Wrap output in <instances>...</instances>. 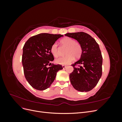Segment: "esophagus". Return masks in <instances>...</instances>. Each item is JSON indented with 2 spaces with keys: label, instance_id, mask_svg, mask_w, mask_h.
Returning <instances> with one entry per match:
<instances>
[{
  "label": "esophagus",
  "instance_id": "esophagus-1",
  "mask_svg": "<svg viewBox=\"0 0 122 122\" xmlns=\"http://www.w3.org/2000/svg\"><path fill=\"white\" fill-rule=\"evenodd\" d=\"M62 68H63V69H65L66 67H67V66H65V65H62Z\"/></svg>",
  "mask_w": 122,
  "mask_h": 122
}]
</instances>
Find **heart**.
Returning <instances> with one entry per match:
<instances>
[{"instance_id": "obj_1", "label": "heart", "mask_w": 122, "mask_h": 122, "mask_svg": "<svg viewBox=\"0 0 122 122\" xmlns=\"http://www.w3.org/2000/svg\"><path fill=\"white\" fill-rule=\"evenodd\" d=\"M61 43L62 46L67 47L65 56L57 58L55 62L57 64L66 65L72 62L74 60V57L78 58L81 57L82 53V46L75 41L69 37H66L61 41ZM51 53L54 57L58 56V50L57 43H55L51 46L50 49Z\"/></svg>"}]
</instances>
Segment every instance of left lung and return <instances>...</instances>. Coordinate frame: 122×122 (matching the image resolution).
I'll use <instances>...</instances> for the list:
<instances>
[{"mask_svg":"<svg viewBox=\"0 0 122 122\" xmlns=\"http://www.w3.org/2000/svg\"><path fill=\"white\" fill-rule=\"evenodd\" d=\"M65 36L76 40L82 48L80 60L72 65L74 70L70 74V81L77 91H90L97 84L102 76V56L98 44L83 32L67 33Z\"/></svg>","mask_w":122,"mask_h":122,"instance_id":"1","label":"left lung"}]
</instances>
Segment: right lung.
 Segmentation results:
<instances>
[{
    "label": "right lung",
    "mask_w": 122,
    "mask_h": 122,
    "mask_svg": "<svg viewBox=\"0 0 122 122\" xmlns=\"http://www.w3.org/2000/svg\"><path fill=\"white\" fill-rule=\"evenodd\" d=\"M61 35L42 33L29 38L23 48L22 62L26 79L35 89L45 90L50 86L57 72L62 69L61 65L50 62L54 60L51 47Z\"/></svg>",
    "instance_id": "1"
}]
</instances>
